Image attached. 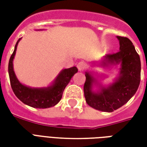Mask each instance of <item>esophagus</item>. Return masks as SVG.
Wrapping results in <instances>:
<instances>
[{"label": "esophagus", "instance_id": "esophagus-1", "mask_svg": "<svg viewBox=\"0 0 147 147\" xmlns=\"http://www.w3.org/2000/svg\"><path fill=\"white\" fill-rule=\"evenodd\" d=\"M84 67H85V63L83 62V61L79 62V63L77 64V68L79 69V71H83Z\"/></svg>", "mask_w": 147, "mask_h": 147}]
</instances>
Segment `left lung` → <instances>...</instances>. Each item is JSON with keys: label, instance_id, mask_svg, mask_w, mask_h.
<instances>
[{"label": "left lung", "instance_id": "obj_1", "mask_svg": "<svg viewBox=\"0 0 147 147\" xmlns=\"http://www.w3.org/2000/svg\"><path fill=\"white\" fill-rule=\"evenodd\" d=\"M120 42V51L105 55L102 66L120 64L119 76L107 86L99 84L91 73L86 71L84 96L88 105L97 110L111 113L120 108L132 98L139 88L141 76V62L139 54L131 40L126 37L117 36ZM99 89L92 90L93 84Z\"/></svg>", "mask_w": 147, "mask_h": 147}]
</instances>
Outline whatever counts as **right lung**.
<instances>
[{"label":"right lung","mask_w":147,"mask_h":147,"mask_svg":"<svg viewBox=\"0 0 147 147\" xmlns=\"http://www.w3.org/2000/svg\"><path fill=\"white\" fill-rule=\"evenodd\" d=\"M20 38L16 42L15 49L8 63V74L13 92L24 104L37 109H46L54 106L61 101L63 92L71 79L78 71L76 67L63 69L51 86L42 88H32L22 84L18 80L13 70V59Z\"/></svg>","instance_id":"1"}]
</instances>
